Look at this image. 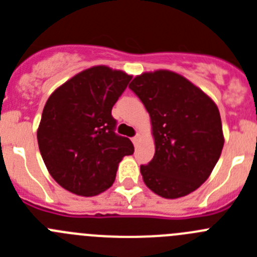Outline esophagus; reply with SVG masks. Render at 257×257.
Wrapping results in <instances>:
<instances>
[{"label":"esophagus","instance_id":"34e87169","mask_svg":"<svg viewBox=\"0 0 257 257\" xmlns=\"http://www.w3.org/2000/svg\"><path fill=\"white\" fill-rule=\"evenodd\" d=\"M139 138H140V135H139V134H136V135L134 136L133 139H131V140H133L134 145H138V143H139Z\"/></svg>","mask_w":257,"mask_h":257}]
</instances>
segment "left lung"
<instances>
[{"label":"left lung","instance_id":"left-lung-1","mask_svg":"<svg viewBox=\"0 0 257 257\" xmlns=\"http://www.w3.org/2000/svg\"><path fill=\"white\" fill-rule=\"evenodd\" d=\"M130 90L151 115L156 153L140 166L145 185L163 198H179L207 180L224 147L221 118L205 92L170 70L134 78Z\"/></svg>","mask_w":257,"mask_h":257}]
</instances>
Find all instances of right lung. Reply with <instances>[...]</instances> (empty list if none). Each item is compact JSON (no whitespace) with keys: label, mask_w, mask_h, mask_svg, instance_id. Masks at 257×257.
Segmentation results:
<instances>
[{"label":"right lung","mask_w":257,"mask_h":257,"mask_svg":"<svg viewBox=\"0 0 257 257\" xmlns=\"http://www.w3.org/2000/svg\"><path fill=\"white\" fill-rule=\"evenodd\" d=\"M133 77L108 67L86 69L52 92L37 131L41 156L59 185L96 196L112 187L118 163L134 153L115 134L112 108Z\"/></svg>","instance_id":"right-lung-1"}]
</instances>
